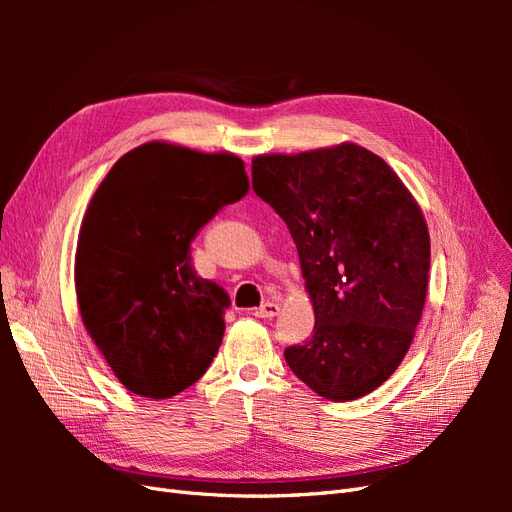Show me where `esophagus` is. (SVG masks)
Returning <instances> with one entry per match:
<instances>
[{
	"label": "esophagus",
	"instance_id": "esophagus-1",
	"mask_svg": "<svg viewBox=\"0 0 512 512\" xmlns=\"http://www.w3.org/2000/svg\"><path fill=\"white\" fill-rule=\"evenodd\" d=\"M277 314H280V305L273 301L262 303L260 307H256V312H254V316H258V318H273Z\"/></svg>",
	"mask_w": 512,
	"mask_h": 512
}]
</instances>
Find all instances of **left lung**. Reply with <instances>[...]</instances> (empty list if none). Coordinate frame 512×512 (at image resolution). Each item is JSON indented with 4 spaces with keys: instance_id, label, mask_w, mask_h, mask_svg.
Wrapping results in <instances>:
<instances>
[{
    "instance_id": "8db88e82",
    "label": "left lung",
    "mask_w": 512,
    "mask_h": 512,
    "mask_svg": "<svg viewBox=\"0 0 512 512\" xmlns=\"http://www.w3.org/2000/svg\"><path fill=\"white\" fill-rule=\"evenodd\" d=\"M252 188L286 222L314 335L284 352L331 401L359 399L404 361L429 280V232L395 170L354 143L252 160Z\"/></svg>"
}]
</instances>
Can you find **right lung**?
Listing matches in <instances>:
<instances>
[{
    "label": "right lung",
    "mask_w": 512,
    "mask_h": 512,
    "mask_svg": "<svg viewBox=\"0 0 512 512\" xmlns=\"http://www.w3.org/2000/svg\"><path fill=\"white\" fill-rule=\"evenodd\" d=\"M247 190L232 153L153 141L119 158L91 198L74 258L76 301L128 391L179 395L218 354L230 299L194 271L190 245Z\"/></svg>",
    "instance_id": "1"
}]
</instances>
